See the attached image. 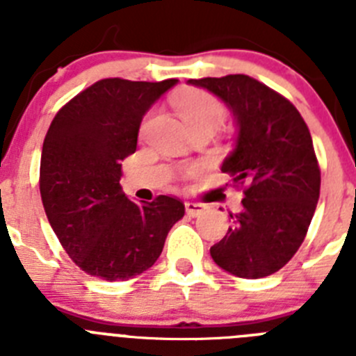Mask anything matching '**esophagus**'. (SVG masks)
<instances>
[{
  "instance_id": "1",
  "label": "esophagus",
  "mask_w": 356,
  "mask_h": 356,
  "mask_svg": "<svg viewBox=\"0 0 356 356\" xmlns=\"http://www.w3.org/2000/svg\"><path fill=\"white\" fill-rule=\"evenodd\" d=\"M185 210H187L188 216L197 217L201 212H205L207 205L205 203H196V201H187V203H185Z\"/></svg>"
}]
</instances>
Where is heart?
I'll list each match as a JSON object with an SVG mask.
<instances>
[{
	"label": "heart",
	"instance_id": "1",
	"mask_svg": "<svg viewBox=\"0 0 356 356\" xmlns=\"http://www.w3.org/2000/svg\"><path fill=\"white\" fill-rule=\"evenodd\" d=\"M172 106L184 119L188 130L197 128H213L216 130L225 121L226 110L222 103L207 90L188 89L172 97ZM149 119L143 122V130H146Z\"/></svg>",
	"mask_w": 356,
	"mask_h": 356
}]
</instances>
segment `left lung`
I'll list each match as a JSON object with an SVG mask.
<instances>
[{
  "mask_svg": "<svg viewBox=\"0 0 356 356\" xmlns=\"http://www.w3.org/2000/svg\"><path fill=\"white\" fill-rule=\"evenodd\" d=\"M237 115V147L222 172L241 187L242 209L210 248L213 262L238 278L280 271L307 237L321 191V169L307 122L287 97L246 74L200 78Z\"/></svg>",
  "mask_w": 356,
  "mask_h": 356,
  "instance_id": "left-lung-1",
  "label": "left lung"
}]
</instances>
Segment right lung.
I'll list each match as a JSON object with an SVG mask.
<instances>
[{"instance_id":"obj_1","label":"right lung","mask_w":356,"mask_h":356,"mask_svg":"<svg viewBox=\"0 0 356 356\" xmlns=\"http://www.w3.org/2000/svg\"><path fill=\"white\" fill-rule=\"evenodd\" d=\"M105 78L69 99L49 124L39 187L53 232L87 275L119 282L149 269L184 201L134 203L122 193L121 160L137 149L146 110L176 83Z\"/></svg>"}]
</instances>
